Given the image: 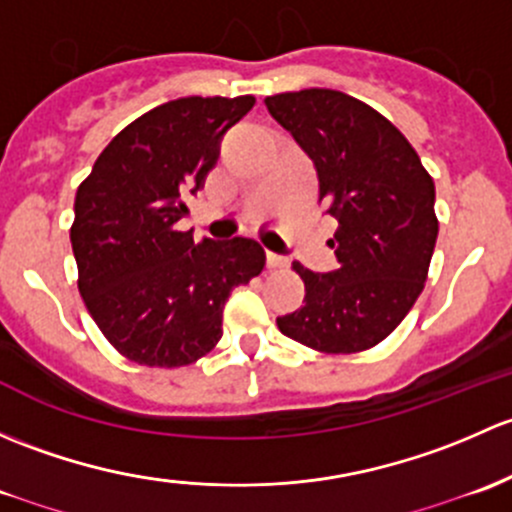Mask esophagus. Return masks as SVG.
Here are the masks:
<instances>
[{
	"mask_svg": "<svg viewBox=\"0 0 512 512\" xmlns=\"http://www.w3.org/2000/svg\"><path fill=\"white\" fill-rule=\"evenodd\" d=\"M286 258L283 256H278V254H273V251H266V266L268 268H283L286 266Z\"/></svg>",
	"mask_w": 512,
	"mask_h": 512,
	"instance_id": "esophagus-1",
	"label": "esophagus"
}]
</instances>
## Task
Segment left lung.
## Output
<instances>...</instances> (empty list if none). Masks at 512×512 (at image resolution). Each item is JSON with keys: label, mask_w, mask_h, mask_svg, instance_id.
Returning a JSON list of instances; mask_svg holds the SVG:
<instances>
[{"label": "left lung", "mask_w": 512, "mask_h": 512, "mask_svg": "<svg viewBox=\"0 0 512 512\" xmlns=\"http://www.w3.org/2000/svg\"><path fill=\"white\" fill-rule=\"evenodd\" d=\"M266 108L313 160L320 202L337 219V268L293 263L305 298L278 330L328 355L370 350L424 291L439 236L434 179L384 115L347 93L305 88L268 96Z\"/></svg>", "instance_id": "obj_1"}]
</instances>
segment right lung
<instances>
[{
  "mask_svg": "<svg viewBox=\"0 0 512 512\" xmlns=\"http://www.w3.org/2000/svg\"><path fill=\"white\" fill-rule=\"evenodd\" d=\"M254 96H189L147 110L98 155L76 192L71 226L78 291L105 340L147 367H184L221 337L224 303L263 271L244 236L194 241L179 231L219 142Z\"/></svg>",
  "mask_w": 512,
  "mask_h": 512,
  "instance_id": "obj_1",
  "label": "right lung"
}]
</instances>
